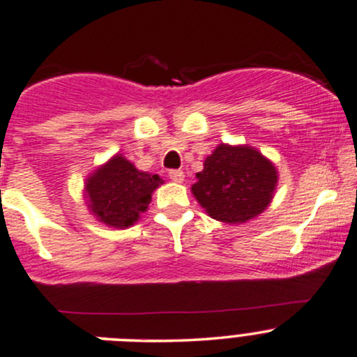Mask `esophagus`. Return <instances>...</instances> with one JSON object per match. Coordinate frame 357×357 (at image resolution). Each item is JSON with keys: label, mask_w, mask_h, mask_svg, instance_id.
<instances>
[{"label": "esophagus", "mask_w": 357, "mask_h": 357, "mask_svg": "<svg viewBox=\"0 0 357 357\" xmlns=\"http://www.w3.org/2000/svg\"><path fill=\"white\" fill-rule=\"evenodd\" d=\"M169 178H171L174 183H183L185 181V172L179 171V169H176V171L169 172Z\"/></svg>", "instance_id": "1"}]
</instances>
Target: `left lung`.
Instances as JSON below:
<instances>
[{"instance_id": "1", "label": "left lung", "mask_w": 357, "mask_h": 357, "mask_svg": "<svg viewBox=\"0 0 357 357\" xmlns=\"http://www.w3.org/2000/svg\"><path fill=\"white\" fill-rule=\"evenodd\" d=\"M279 172L272 160L250 145H217L197 172L191 193L212 219L243 224L272 202Z\"/></svg>"}]
</instances>
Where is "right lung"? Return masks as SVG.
Masks as SVG:
<instances>
[{
  "label": "right lung",
  "instance_id": "add662e5",
  "mask_svg": "<svg viewBox=\"0 0 357 357\" xmlns=\"http://www.w3.org/2000/svg\"><path fill=\"white\" fill-rule=\"evenodd\" d=\"M162 183L157 174L140 171L126 157L116 153L85 179V204L99 222L128 229L149 208L152 193Z\"/></svg>",
  "mask_w": 357,
  "mask_h": 357
}]
</instances>
